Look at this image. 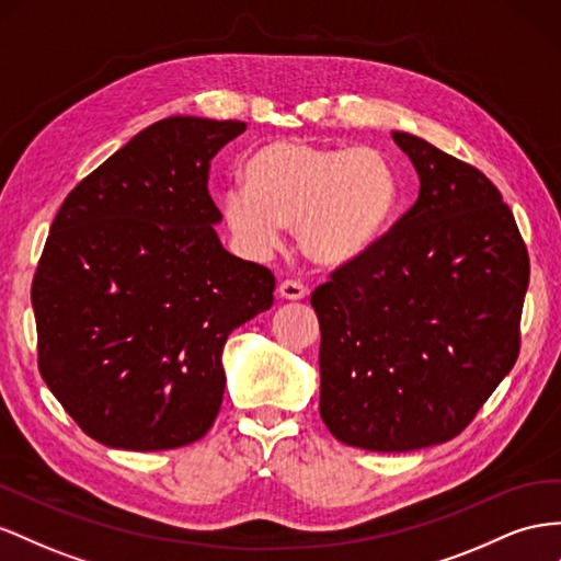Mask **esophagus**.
Masks as SVG:
<instances>
[{
  "label": "esophagus",
  "instance_id": "obj_1",
  "mask_svg": "<svg viewBox=\"0 0 561 561\" xmlns=\"http://www.w3.org/2000/svg\"><path fill=\"white\" fill-rule=\"evenodd\" d=\"M278 297L287 301H297V299H307L309 297V287L301 285L297 280H283L278 285Z\"/></svg>",
  "mask_w": 561,
  "mask_h": 561
}]
</instances>
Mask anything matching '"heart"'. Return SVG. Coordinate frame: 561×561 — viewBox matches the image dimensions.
Segmentation results:
<instances>
[{
  "mask_svg": "<svg viewBox=\"0 0 561 561\" xmlns=\"http://www.w3.org/2000/svg\"><path fill=\"white\" fill-rule=\"evenodd\" d=\"M245 184L221 193L226 231L250 260H266L285 229L325 268L350 266L385 238L399 207V176L375 148L276 139L245 162Z\"/></svg>",
  "mask_w": 561,
  "mask_h": 561,
  "instance_id": "1",
  "label": "heart"
}]
</instances>
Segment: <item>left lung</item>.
Returning a JSON list of instances; mask_svg holds the SVG:
<instances>
[{
  "label": "left lung",
  "mask_w": 561,
  "mask_h": 561,
  "mask_svg": "<svg viewBox=\"0 0 561 561\" xmlns=\"http://www.w3.org/2000/svg\"><path fill=\"white\" fill-rule=\"evenodd\" d=\"M417 203L316 287L321 417L346 446L403 453L458 436L519 356L528 254L477 168L391 131Z\"/></svg>",
  "instance_id": "8db88e82"
}]
</instances>
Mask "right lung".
Segmentation results:
<instances>
[{
	"mask_svg": "<svg viewBox=\"0 0 561 561\" xmlns=\"http://www.w3.org/2000/svg\"><path fill=\"white\" fill-rule=\"evenodd\" d=\"M238 119L164 117L75 186L33 280L39 373L99 444L198 442L224 399V344L274 305L268 268L226 252L209 160Z\"/></svg>",
	"mask_w": 561,
	"mask_h": 561,
	"instance_id": "add662e5",
	"label": "right lung"
}]
</instances>
